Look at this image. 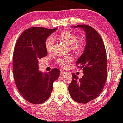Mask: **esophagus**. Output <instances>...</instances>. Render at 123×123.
I'll list each match as a JSON object with an SVG mask.
<instances>
[{
  "instance_id": "obj_1",
  "label": "esophagus",
  "mask_w": 123,
  "mask_h": 123,
  "mask_svg": "<svg viewBox=\"0 0 123 123\" xmlns=\"http://www.w3.org/2000/svg\"><path fill=\"white\" fill-rule=\"evenodd\" d=\"M65 73H66L65 71H64V70H60V74L63 75V74H65Z\"/></svg>"
}]
</instances>
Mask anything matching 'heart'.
<instances>
[{
    "label": "heart",
    "instance_id": "1",
    "mask_svg": "<svg viewBox=\"0 0 123 123\" xmlns=\"http://www.w3.org/2000/svg\"><path fill=\"white\" fill-rule=\"evenodd\" d=\"M58 38L61 40L62 41L63 43L68 46L72 45V47L74 50L78 51L82 50V43L77 41L78 37L77 35L72 32H69V31L63 32L58 35ZM54 43V41L53 37H48L47 40H46L45 47L48 53H50L53 50ZM73 60V57L72 55H68L58 58L57 60V63L60 67L65 68L68 66L70 62H72Z\"/></svg>",
    "mask_w": 123,
    "mask_h": 123
}]
</instances>
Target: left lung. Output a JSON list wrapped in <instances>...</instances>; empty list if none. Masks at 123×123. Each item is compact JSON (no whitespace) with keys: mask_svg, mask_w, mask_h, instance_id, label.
Wrapping results in <instances>:
<instances>
[{"mask_svg":"<svg viewBox=\"0 0 123 123\" xmlns=\"http://www.w3.org/2000/svg\"><path fill=\"white\" fill-rule=\"evenodd\" d=\"M86 36V45L76 65L83 70L81 79L72 73L69 92L76 102L86 104L97 98L104 89L107 79L106 51L101 36L94 28L87 25H77Z\"/></svg>","mask_w":123,"mask_h":123,"instance_id":"8db88e82","label":"left lung"}]
</instances>
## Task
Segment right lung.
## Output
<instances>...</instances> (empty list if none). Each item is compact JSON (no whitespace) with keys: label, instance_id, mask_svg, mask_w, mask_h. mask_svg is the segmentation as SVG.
I'll list each match as a JSON object with an SVG mask.
<instances>
[{"label":"right lung","instance_id":"obj_1","mask_svg":"<svg viewBox=\"0 0 123 123\" xmlns=\"http://www.w3.org/2000/svg\"><path fill=\"white\" fill-rule=\"evenodd\" d=\"M32 27L21 33L14 50L12 68L18 91L25 99L33 104H42L50 97L54 81L58 78L60 70L48 73L39 70L38 60L46 57L47 38L57 30Z\"/></svg>","mask_w":123,"mask_h":123}]
</instances>
